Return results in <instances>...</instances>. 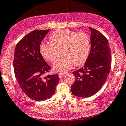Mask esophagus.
I'll list each match as a JSON object with an SVG mask.
<instances>
[{"label": "esophagus", "instance_id": "esophagus-1", "mask_svg": "<svg viewBox=\"0 0 126 126\" xmlns=\"http://www.w3.org/2000/svg\"><path fill=\"white\" fill-rule=\"evenodd\" d=\"M66 74H67V73H65V72H60L59 73V77H63L64 76L66 75Z\"/></svg>", "mask_w": 126, "mask_h": 126}]
</instances>
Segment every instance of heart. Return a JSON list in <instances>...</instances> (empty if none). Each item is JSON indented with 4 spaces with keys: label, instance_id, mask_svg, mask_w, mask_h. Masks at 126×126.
<instances>
[{
    "label": "heart",
    "instance_id": "heart-1",
    "mask_svg": "<svg viewBox=\"0 0 126 126\" xmlns=\"http://www.w3.org/2000/svg\"><path fill=\"white\" fill-rule=\"evenodd\" d=\"M49 39L50 44H41L39 51L44 59L53 63L57 58L58 50H61L63 57L53 65L55 71L65 72L73 64L79 66L86 61L91 49V39L87 33L59 30L50 35Z\"/></svg>",
    "mask_w": 126,
    "mask_h": 126
}]
</instances>
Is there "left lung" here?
I'll return each mask as SVG.
<instances>
[{
  "instance_id": "1",
  "label": "left lung",
  "mask_w": 126,
  "mask_h": 126,
  "mask_svg": "<svg viewBox=\"0 0 126 126\" xmlns=\"http://www.w3.org/2000/svg\"><path fill=\"white\" fill-rule=\"evenodd\" d=\"M91 31V49L84 66L72 73L75 81L71 92L75 96L88 98L96 94L105 83L111 65V50L106 38L98 31Z\"/></svg>"
}]
</instances>
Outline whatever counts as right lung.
I'll list each match as a JSON object with an SVG mask.
<instances>
[{"label": "right lung", "mask_w": 126, "mask_h": 126, "mask_svg": "<svg viewBox=\"0 0 126 126\" xmlns=\"http://www.w3.org/2000/svg\"><path fill=\"white\" fill-rule=\"evenodd\" d=\"M50 30L33 31L16 44L13 61L14 73L24 93L35 101L46 100L55 92L58 74L47 75L51 67L39 51L41 42Z\"/></svg>", "instance_id": "1"}]
</instances>
